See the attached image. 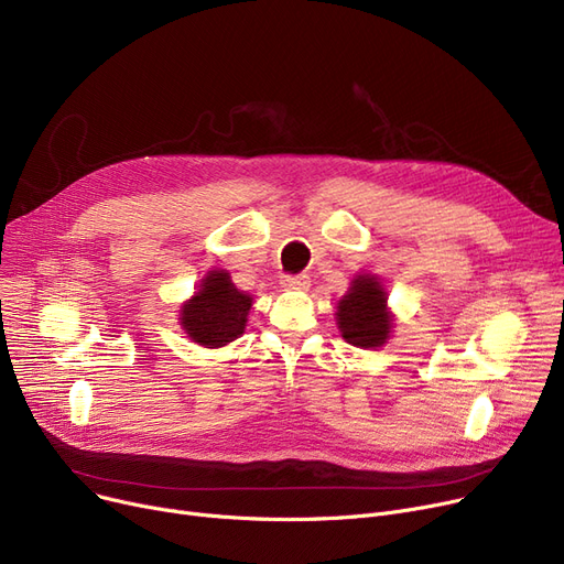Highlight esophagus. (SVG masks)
<instances>
[{
  "mask_svg": "<svg viewBox=\"0 0 564 564\" xmlns=\"http://www.w3.org/2000/svg\"><path fill=\"white\" fill-rule=\"evenodd\" d=\"M311 279L306 274H288L283 276V288L285 290H308Z\"/></svg>",
  "mask_w": 564,
  "mask_h": 564,
  "instance_id": "esophagus-1",
  "label": "esophagus"
}]
</instances>
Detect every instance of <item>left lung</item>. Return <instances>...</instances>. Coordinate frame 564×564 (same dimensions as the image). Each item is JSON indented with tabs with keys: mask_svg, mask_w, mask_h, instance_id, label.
I'll return each instance as SVG.
<instances>
[{
	"mask_svg": "<svg viewBox=\"0 0 564 564\" xmlns=\"http://www.w3.org/2000/svg\"><path fill=\"white\" fill-rule=\"evenodd\" d=\"M387 300V290L381 288L377 276L359 274L351 281L336 311L338 329L349 345L375 349L391 338L393 315Z\"/></svg>",
	"mask_w": 564,
	"mask_h": 564,
	"instance_id": "8db88e82",
	"label": "left lung"
}]
</instances>
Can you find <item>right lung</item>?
Wrapping results in <instances>:
<instances>
[{
  "instance_id": "1",
  "label": "right lung",
  "mask_w": 564,
  "mask_h": 564,
  "mask_svg": "<svg viewBox=\"0 0 564 564\" xmlns=\"http://www.w3.org/2000/svg\"><path fill=\"white\" fill-rule=\"evenodd\" d=\"M251 304V294L237 290L226 270H213L183 304L181 324L194 343L210 349L224 347L245 334Z\"/></svg>"
}]
</instances>
